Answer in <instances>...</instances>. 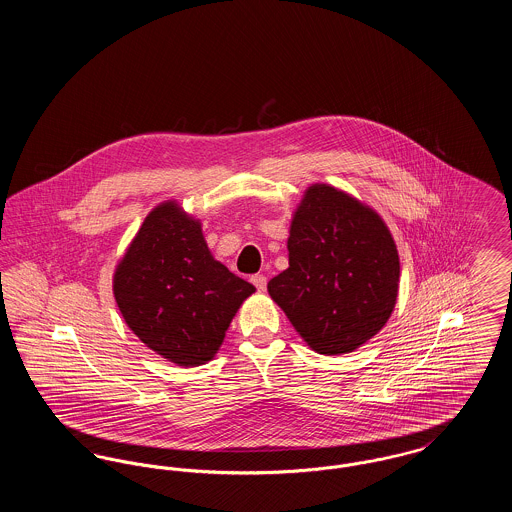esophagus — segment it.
Masks as SVG:
<instances>
[{
  "instance_id": "obj_1",
  "label": "esophagus",
  "mask_w": 512,
  "mask_h": 512,
  "mask_svg": "<svg viewBox=\"0 0 512 512\" xmlns=\"http://www.w3.org/2000/svg\"><path fill=\"white\" fill-rule=\"evenodd\" d=\"M251 284H253L259 292H265V290H267V276H265V274H253V276H251Z\"/></svg>"
}]
</instances>
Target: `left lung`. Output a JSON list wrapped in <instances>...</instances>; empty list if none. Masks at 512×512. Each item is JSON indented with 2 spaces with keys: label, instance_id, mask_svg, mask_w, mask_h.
Listing matches in <instances>:
<instances>
[{
  "label": "left lung",
  "instance_id": "obj_1",
  "mask_svg": "<svg viewBox=\"0 0 512 512\" xmlns=\"http://www.w3.org/2000/svg\"><path fill=\"white\" fill-rule=\"evenodd\" d=\"M290 267L270 297L320 355L351 353L388 322L399 288V255L388 226L340 190L311 186L293 215Z\"/></svg>",
  "mask_w": 512,
  "mask_h": 512
}]
</instances>
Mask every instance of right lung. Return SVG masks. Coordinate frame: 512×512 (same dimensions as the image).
<instances>
[{
    "mask_svg": "<svg viewBox=\"0 0 512 512\" xmlns=\"http://www.w3.org/2000/svg\"><path fill=\"white\" fill-rule=\"evenodd\" d=\"M113 292L128 328L178 366L205 365L255 288L213 259L199 220L167 201L122 257Z\"/></svg>",
    "mask_w": 512,
    "mask_h": 512,
    "instance_id": "obj_1",
    "label": "right lung"
}]
</instances>
